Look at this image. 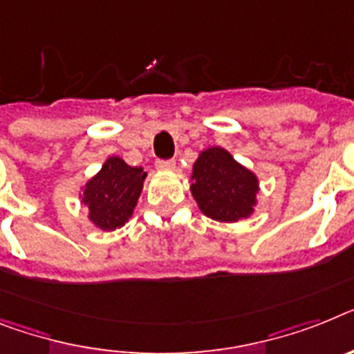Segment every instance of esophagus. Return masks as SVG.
Returning <instances> with one entry per match:
<instances>
[{"label": "esophagus", "mask_w": 354, "mask_h": 354, "mask_svg": "<svg viewBox=\"0 0 354 354\" xmlns=\"http://www.w3.org/2000/svg\"><path fill=\"white\" fill-rule=\"evenodd\" d=\"M176 167V162L174 160H156V169L160 171H172V169Z\"/></svg>", "instance_id": "34e87169"}]
</instances>
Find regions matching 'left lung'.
I'll use <instances>...</instances> for the list:
<instances>
[{
    "instance_id": "obj_1",
    "label": "left lung",
    "mask_w": 354,
    "mask_h": 354,
    "mask_svg": "<svg viewBox=\"0 0 354 354\" xmlns=\"http://www.w3.org/2000/svg\"><path fill=\"white\" fill-rule=\"evenodd\" d=\"M192 196L201 212L216 221H239L254 210L257 178L221 147L200 154L192 167Z\"/></svg>"
}]
</instances>
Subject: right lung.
<instances>
[{"mask_svg":"<svg viewBox=\"0 0 354 354\" xmlns=\"http://www.w3.org/2000/svg\"><path fill=\"white\" fill-rule=\"evenodd\" d=\"M144 180L142 167H129L124 160L111 156L86 183L82 201L90 209L91 221L102 230L120 228L131 218Z\"/></svg>","mask_w":354,"mask_h":354,"instance_id":"1","label":"right lung"}]
</instances>
